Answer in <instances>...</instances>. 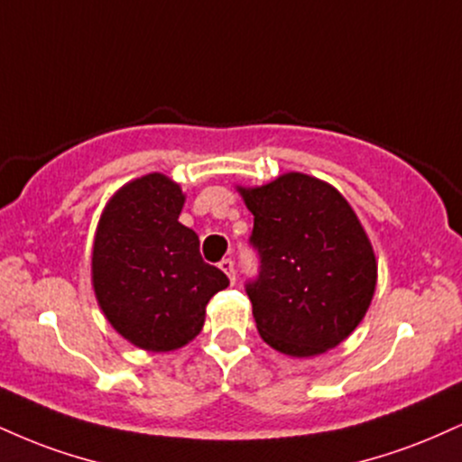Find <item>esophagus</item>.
Here are the masks:
<instances>
[{
	"mask_svg": "<svg viewBox=\"0 0 462 462\" xmlns=\"http://www.w3.org/2000/svg\"><path fill=\"white\" fill-rule=\"evenodd\" d=\"M219 269L224 271V273L227 275V280H230L232 284H235V263H232L230 258H224V260H221V263H219Z\"/></svg>",
	"mask_w": 462,
	"mask_h": 462,
	"instance_id": "esophagus-1",
	"label": "esophagus"
}]
</instances>
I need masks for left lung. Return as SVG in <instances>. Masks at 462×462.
<instances>
[{"label": "left lung", "mask_w": 462, "mask_h": 462, "mask_svg": "<svg viewBox=\"0 0 462 462\" xmlns=\"http://www.w3.org/2000/svg\"><path fill=\"white\" fill-rule=\"evenodd\" d=\"M254 215L260 275L247 284L260 337L291 357L346 340L376 291V255L346 198L329 182L286 171L236 187Z\"/></svg>", "instance_id": "8db88e82"}]
</instances>
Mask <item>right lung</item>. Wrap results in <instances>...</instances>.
Returning a JSON list of instances; mask_svg holds the SVG:
<instances>
[{"label": "right lung", "mask_w": 462, "mask_h": 462, "mask_svg": "<svg viewBox=\"0 0 462 462\" xmlns=\"http://www.w3.org/2000/svg\"><path fill=\"white\" fill-rule=\"evenodd\" d=\"M185 193L152 171L105 204L92 245V288L109 325L150 353L182 348L202 331L224 271L199 255V238L178 221Z\"/></svg>", "instance_id": "obj_1"}]
</instances>
